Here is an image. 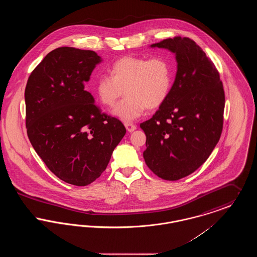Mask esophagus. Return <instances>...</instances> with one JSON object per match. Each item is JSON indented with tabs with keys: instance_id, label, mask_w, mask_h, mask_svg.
Segmentation results:
<instances>
[{
	"instance_id": "obj_1",
	"label": "esophagus",
	"mask_w": 257,
	"mask_h": 257,
	"mask_svg": "<svg viewBox=\"0 0 257 257\" xmlns=\"http://www.w3.org/2000/svg\"><path fill=\"white\" fill-rule=\"evenodd\" d=\"M125 127H126V130L129 132V133H132L134 132L135 130L137 129V126L133 124V123H125Z\"/></svg>"
}]
</instances>
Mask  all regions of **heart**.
I'll use <instances>...</instances> for the list:
<instances>
[{"instance_id":"heart-1","label":"heart","mask_w":257,"mask_h":257,"mask_svg":"<svg viewBox=\"0 0 257 257\" xmlns=\"http://www.w3.org/2000/svg\"><path fill=\"white\" fill-rule=\"evenodd\" d=\"M110 77L101 76L95 83V94L106 107H113L126 97L112 113L123 121H132L146 109L160 107L169 96L174 80V68L165 58L147 59L126 56L113 62Z\"/></svg>"}]
</instances>
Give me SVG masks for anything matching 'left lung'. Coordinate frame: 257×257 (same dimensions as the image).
Masks as SVG:
<instances>
[{"mask_svg": "<svg viewBox=\"0 0 257 257\" xmlns=\"http://www.w3.org/2000/svg\"><path fill=\"white\" fill-rule=\"evenodd\" d=\"M150 47L173 53L177 71L166 101L140 125L147 136L144 158L160 178L175 181L196 171L217 146L224 91L214 63L191 38H168Z\"/></svg>", "mask_w": 257, "mask_h": 257, "instance_id": "left-lung-1", "label": "left lung"}]
</instances>
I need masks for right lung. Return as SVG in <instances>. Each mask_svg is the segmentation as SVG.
<instances>
[{
  "label": "right lung",
  "mask_w": 257,
  "mask_h": 257,
  "mask_svg": "<svg viewBox=\"0 0 257 257\" xmlns=\"http://www.w3.org/2000/svg\"><path fill=\"white\" fill-rule=\"evenodd\" d=\"M101 57L90 50H53L25 89L26 127L38 156L66 183L86 186L106 170L126 129L102 113L84 84Z\"/></svg>",
  "instance_id": "add662e5"
}]
</instances>
